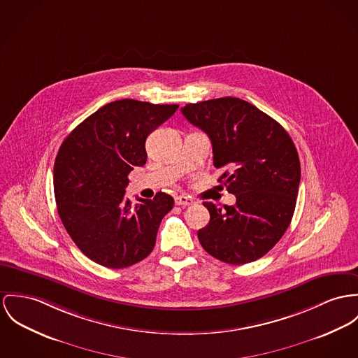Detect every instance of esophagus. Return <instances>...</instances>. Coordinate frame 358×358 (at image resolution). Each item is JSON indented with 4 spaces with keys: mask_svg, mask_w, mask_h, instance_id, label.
<instances>
[{
    "mask_svg": "<svg viewBox=\"0 0 358 358\" xmlns=\"http://www.w3.org/2000/svg\"><path fill=\"white\" fill-rule=\"evenodd\" d=\"M174 201H176V204H177V206H192L193 203H194L192 197L185 196V194L177 196V197L174 199Z\"/></svg>",
    "mask_w": 358,
    "mask_h": 358,
    "instance_id": "1",
    "label": "esophagus"
}]
</instances>
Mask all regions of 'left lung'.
<instances>
[{
	"instance_id": "8db88e82",
	"label": "left lung",
	"mask_w": 358,
	"mask_h": 358,
	"mask_svg": "<svg viewBox=\"0 0 358 358\" xmlns=\"http://www.w3.org/2000/svg\"><path fill=\"white\" fill-rule=\"evenodd\" d=\"M184 117L208 135L218 182L236 194L234 206L203 203L210 222L197 231L206 252L240 266L273 249L289 227L301 178L300 158L274 118L240 98L185 105Z\"/></svg>"
}]
</instances>
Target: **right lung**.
<instances>
[{
    "mask_svg": "<svg viewBox=\"0 0 358 358\" xmlns=\"http://www.w3.org/2000/svg\"><path fill=\"white\" fill-rule=\"evenodd\" d=\"M178 105L114 101L87 117L61 144L55 162L57 211L83 253L108 268H125L155 247L174 199L158 192L132 207L128 174L147 162L145 140Z\"/></svg>",
    "mask_w": 358,
    "mask_h": 358,
    "instance_id": "obj_1",
    "label": "right lung"
}]
</instances>
